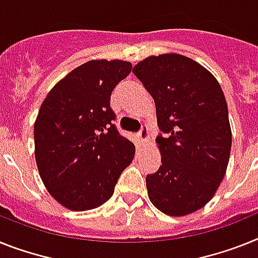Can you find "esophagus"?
Here are the masks:
<instances>
[{
    "label": "esophagus",
    "instance_id": "1",
    "mask_svg": "<svg viewBox=\"0 0 258 258\" xmlns=\"http://www.w3.org/2000/svg\"><path fill=\"white\" fill-rule=\"evenodd\" d=\"M138 136H139V140L142 143L147 142L149 138V134H148V127H147L146 124H142V127H140V131L138 133Z\"/></svg>",
    "mask_w": 258,
    "mask_h": 258
}]
</instances>
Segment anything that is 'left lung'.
Wrapping results in <instances>:
<instances>
[{
	"label": "left lung",
	"mask_w": 258,
	"mask_h": 258,
	"mask_svg": "<svg viewBox=\"0 0 258 258\" xmlns=\"http://www.w3.org/2000/svg\"><path fill=\"white\" fill-rule=\"evenodd\" d=\"M134 75L152 96L161 166L146 178L153 206L182 216L202 209L228 165L232 134L219 82L194 60L177 53L151 56Z\"/></svg>",
	"instance_id": "obj_1"
}]
</instances>
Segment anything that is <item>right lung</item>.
<instances>
[{"label": "right lung", "instance_id": "right-lung-1", "mask_svg": "<svg viewBox=\"0 0 258 258\" xmlns=\"http://www.w3.org/2000/svg\"><path fill=\"white\" fill-rule=\"evenodd\" d=\"M133 66L92 60L57 82L40 106L35 159L49 194L75 211L99 207L114 194L135 146L120 135L110 106L111 92Z\"/></svg>", "mask_w": 258, "mask_h": 258}]
</instances>
